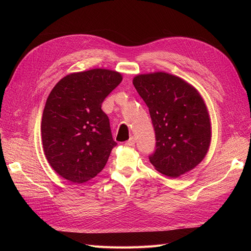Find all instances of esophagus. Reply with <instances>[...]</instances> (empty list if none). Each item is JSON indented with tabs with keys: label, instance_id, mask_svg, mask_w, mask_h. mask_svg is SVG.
<instances>
[{
	"label": "esophagus",
	"instance_id": "1",
	"mask_svg": "<svg viewBox=\"0 0 251 251\" xmlns=\"http://www.w3.org/2000/svg\"><path fill=\"white\" fill-rule=\"evenodd\" d=\"M136 143V139L134 137H131L127 141H126V147H134Z\"/></svg>",
	"mask_w": 251,
	"mask_h": 251
}]
</instances>
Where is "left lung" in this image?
I'll return each instance as SVG.
<instances>
[{
    "mask_svg": "<svg viewBox=\"0 0 251 251\" xmlns=\"http://www.w3.org/2000/svg\"><path fill=\"white\" fill-rule=\"evenodd\" d=\"M133 85L147 103L156 136L149 158L155 169L177 178L206 156L211 138L209 114L192 85L165 72L140 74Z\"/></svg>",
    "mask_w": 251,
    "mask_h": 251,
    "instance_id": "obj_1",
    "label": "left lung"
}]
</instances>
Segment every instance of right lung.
Instances as JSON below:
<instances>
[{"label": "right lung", "instance_id": "obj_1", "mask_svg": "<svg viewBox=\"0 0 251 251\" xmlns=\"http://www.w3.org/2000/svg\"><path fill=\"white\" fill-rule=\"evenodd\" d=\"M123 80L119 72L71 73L50 92L42 118V141L49 164L72 183H85L107 163L113 140L101 103Z\"/></svg>", "mask_w": 251, "mask_h": 251}]
</instances>
